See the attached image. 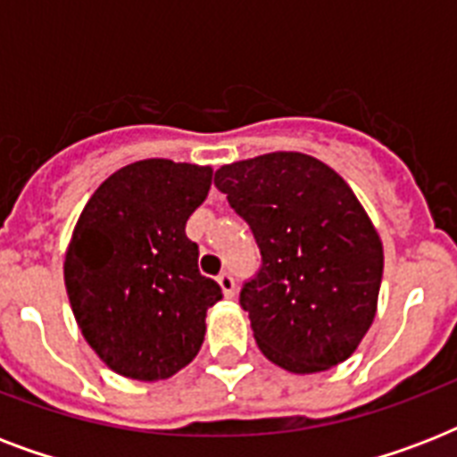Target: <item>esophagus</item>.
<instances>
[{"mask_svg": "<svg viewBox=\"0 0 457 457\" xmlns=\"http://www.w3.org/2000/svg\"><path fill=\"white\" fill-rule=\"evenodd\" d=\"M218 285H220L222 294H225L228 299H232V296H235V289H237L235 278H232L229 272H220V275H218Z\"/></svg>", "mask_w": 457, "mask_h": 457, "instance_id": "34e87169", "label": "esophagus"}]
</instances>
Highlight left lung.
<instances>
[{
	"mask_svg": "<svg viewBox=\"0 0 457 457\" xmlns=\"http://www.w3.org/2000/svg\"><path fill=\"white\" fill-rule=\"evenodd\" d=\"M215 187L263 258L239 303L265 358L294 375L346 361L375 320L384 270L382 239L353 189L299 152L222 165Z\"/></svg>",
	"mask_w": 457,
	"mask_h": 457,
	"instance_id": "1",
	"label": "left lung"
}]
</instances>
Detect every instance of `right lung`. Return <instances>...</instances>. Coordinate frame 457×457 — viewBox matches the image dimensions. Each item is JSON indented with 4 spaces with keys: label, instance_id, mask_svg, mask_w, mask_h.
<instances>
[{
    "label": "right lung",
    "instance_id": "add662e5",
    "mask_svg": "<svg viewBox=\"0 0 457 457\" xmlns=\"http://www.w3.org/2000/svg\"><path fill=\"white\" fill-rule=\"evenodd\" d=\"M211 165L146 158L116 170L85 204L63 279L82 337L113 372L168 379L199 353L206 311L222 299L199 272L189 215L211 189Z\"/></svg>",
    "mask_w": 457,
    "mask_h": 457
}]
</instances>
